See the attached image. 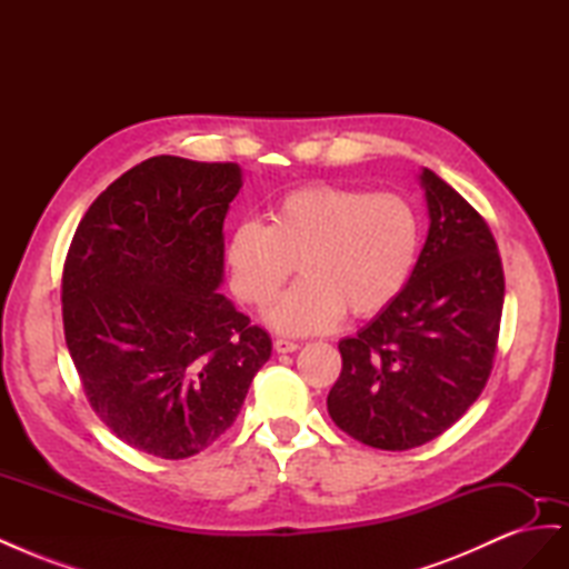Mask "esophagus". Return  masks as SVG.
<instances>
[{
  "label": "esophagus",
  "mask_w": 569,
  "mask_h": 569,
  "mask_svg": "<svg viewBox=\"0 0 569 569\" xmlns=\"http://www.w3.org/2000/svg\"><path fill=\"white\" fill-rule=\"evenodd\" d=\"M299 349L297 341L291 339H274V351L278 353H295Z\"/></svg>",
  "instance_id": "34e87169"
}]
</instances>
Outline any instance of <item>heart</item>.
Here are the masks:
<instances>
[{"mask_svg":"<svg viewBox=\"0 0 569 569\" xmlns=\"http://www.w3.org/2000/svg\"><path fill=\"white\" fill-rule=\"evenodd\" d=\"M418 251L420 220L401 194L313 184L274 201L268 222H239L226 266L237 299L263 308L297 263L303 278L266 318L284 335H320L347 311L353 318L387 311L408 284Z\"/></svg>","mask_w":569,"mask_h":569,"instance_id":"b5f03b06","label":"heart"}]
</instances>
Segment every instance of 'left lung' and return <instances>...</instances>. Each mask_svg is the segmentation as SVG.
I'll return each instance as SVG.
<instances>
[{
	"label": "left lung",
	"instance_id": "obj_1",
	"mask_svg": "<svg viewBox=\"0 0 569 569\" xmlns=\"http://www.w3.org/2000/svg\"><path fill=\"white\" fill-rule=\"evenodd\" d=\"M429 232L403 291L356 337L339 341L327 396L335 425L382 451L443 435L493 368L506 280L496 239L472 206L425 168Z\"/></svg>",
	"mask_w": 569,
	"mask_h": 569
}]
</instances>
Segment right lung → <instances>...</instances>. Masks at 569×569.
I'll list each match as a JSON object with an SVG mask.
<instances>
[{
  "mask_svg": "<svg viewBox=\"0 0 569 569\" xmlns=\"http://www.w3.org/2000/svg\"><path fill=\"white\" fill-rule=\"evenodd\" d=\"M242 184L237 163L151 157L111 182L73 234L66 347L99 420L137 451H203L270 358V335L218 295L222 222Z\"/></svg>",
  "mask_w": 569,
  "mask_h": 569,
  "instance_id": "1",
  "label": "right lung"
}]
</instances>
